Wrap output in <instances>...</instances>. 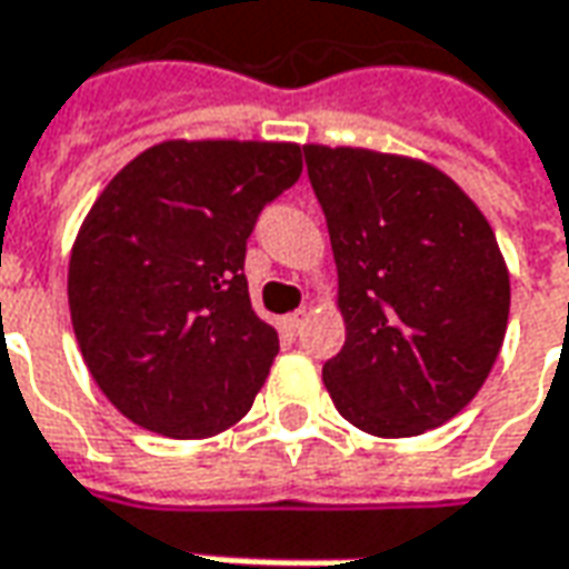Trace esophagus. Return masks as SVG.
Segmentation results:
<instances>
[{
  "instance_id": "obj_1",
  "label": "esophagus",
  "mask_w": 569,
  "mask_h": 569,
  "mask_svg": "<svg viewBox=\"0 0 569 569\" xmlns=\"http://www.w3.org/2000/svg\"><path fill=\"white\" fill-rule=\"evenodd\" d=\"M307 316H310V312H307V310H303V307H300V310L288 312V316L281 319V322H284V329L291 331V335H297V331L303 329V322H307Z\"/></svg>"
}]
</instances>
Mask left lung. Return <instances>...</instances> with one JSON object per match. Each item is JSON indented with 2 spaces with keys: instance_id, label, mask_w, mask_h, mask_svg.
<instances>
[{
  "instance_id": "1",
  "label": "left lung",
  "mask_w": 569,
  "mask_h": 569,
  "mask_svg": "<svg viewBox=\"0 0 569 569\" xmlns=\"http://www.w3.org/2000/svg\"><path fill=\"white\" fill-rule=\"evenodd\" d=\"M303 156L338 266L345 347L322 366L338 413L379 438L445 426L505 345L510 276L489 219L413 156L322 143Z\"/></svg>"
}]
</instances>
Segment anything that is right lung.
<instances>
[{
  "instance_id": "obj_1",
  "label": "right lung",
  "mask_w": 569,
  "mask_h": 569,
  "mask_svg": "<svg viewBox=\"0 0 569 569\" xmlns=\"http://www.w3.org/2000/svg\"><path fill=\"white\" fill-rule=\"evenodd\" d=\"M300 171V143L162 140L106 184L71 247L68 307L118 413L169 438L247 417L278 353L250 307L247 238Z\"/></svg>"
}]
</instances>
